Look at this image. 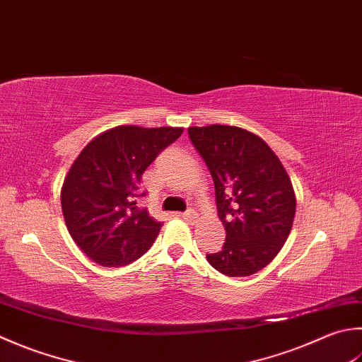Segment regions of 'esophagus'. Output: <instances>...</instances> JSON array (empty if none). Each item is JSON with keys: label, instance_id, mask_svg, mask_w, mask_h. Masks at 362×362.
Returning a JSON list of instances; mask_svg holds the SVG:
<instances>
[{"label": "esophagus", "instance_id": "obj_1", "mask_svg": "<svg viewBox=\"0 0 362 362\" xmlns=\"http://www.w3.org/2000/svg\"><path fill=\"white\" fill-rule=\"evenodd\" d=\"M182 218L185 219V221L191 223V224L196 223V219H197V216H196V214H194V210H191V209H189V210H187L185 214H182Z\"/></svg>", "mask_w": 362, "mask_h": 362}]
</instances>
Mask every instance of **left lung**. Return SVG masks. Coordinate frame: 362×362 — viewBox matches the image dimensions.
Segmentation results:
<instances>
[{
	"label": "left lung",
	"instance_id": "left-lung-1",
	"mask_svg": "<svg viewBox=\"0 0 362 362\" xmlns=\"http://www.w3.org/2000/svg\"><path fill=\"white\" fill-rule=\"evenodd\" d=\"M188 134L214 179L226 229L209 264L230 278L260 272L292 230L296 197L287 171L264 139L240 127H189Z\"/></svg>",
	"mask_w": 362,
	"mask_h": 362
}]
</instances>
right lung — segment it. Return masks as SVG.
<instances>
[{"mask_svg":"<svg viewBox=\"0 0 362 362\" xmlns=\"http://www.w3.org/2000/svg\"><path fill=\"white\" fill-rule=\"evenodd\" d=\"M182 133L179 127L119 125L92 139L70 166L62 215L70 237L95 264L129 265L155 242L163 224L136 205L146 196L141 177Z\"/></svg>","mask_w":362,"mask_h":362,"instance_id":"right-lung-1","label":"right lung"}]
</instances>
